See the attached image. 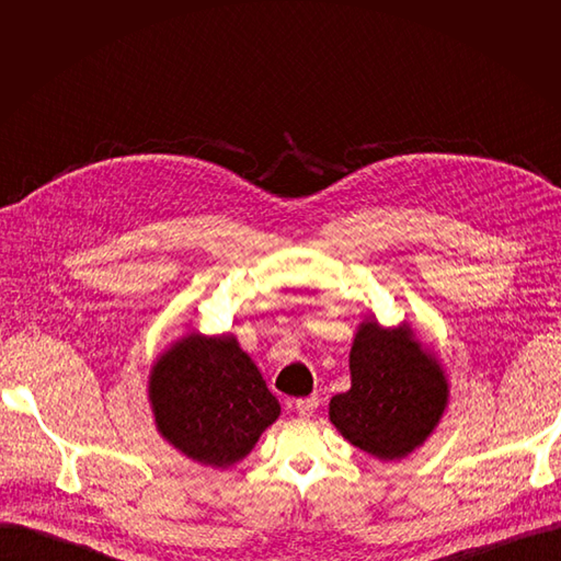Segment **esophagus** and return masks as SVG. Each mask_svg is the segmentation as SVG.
<instances>
[{
	"mask_svg": "<svg viewBox=\"0 0 561 561\" xmlns=\"http://www.w3.org/2000/svg\"><path fill=\"white\" fill-rule=\"evenodd\" d=\"M318 404H320V400H318L316 396L299 398V400H295V410H297V414H299V416L309 419V416H313V412L318 410Z\"/></svg>",
	"mask_w": 561,
	"mask_h": 561,
	"instance_id": "34e87169",
	"label": "esophagus"
}]
</instances>
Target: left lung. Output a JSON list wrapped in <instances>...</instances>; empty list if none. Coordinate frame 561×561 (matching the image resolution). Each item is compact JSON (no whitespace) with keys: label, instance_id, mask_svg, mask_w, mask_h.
Returning <instances> with one entry per match:
<instances>
[{"label":"left lung","instance_id":"obj_1","mask_svg":"<svg viewBox=\"0 0 561 561\" xmlns=\"http://www.w3.org/2000/svg\"><path fill=\"white\" fill-rule=\"evenodd\" d=\"M445 402L443 369L410 330L363 322L351 348V388L330 400V419L358 449L400 458L431 435Z\"/></svg>","mask_w":561,"mask_h":561}]
</instances>
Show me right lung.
<instances>
[{
	"mask_svg": "<svg viewBox=\"0 0 561 561\" xmlns=\"http://www.w3.org/2000/svg\"><path fill=\"white\" fill-rule=\"evenodd\" d=\"M149 398L168 443L217 468L241 461L280 414L260 369L227 336H184L154 365Z\"/></svg>",
	"mask_w": 561,
	"mask_h": 561,
	"instance_id": "obj_1",
	"label": "right lung"
}]
</instances>
